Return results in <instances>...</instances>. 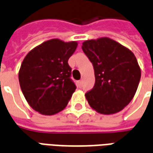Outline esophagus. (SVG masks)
<instances>
[{
  "label": "esophagus",
  "instance_id": "obj_1",
  "mask_svg": "<svg viewBox=\"0 0 153 153\" xmlns=\"http://www.w3.org/2000/svg\"><path fill=\"white\" fill-rule=\"evenodd\" d=\"M79 84L81 86V85L83 84V80H79Z\"/></svg>",
  "mask_w": 153,
  "mask_h": 153
}]
</instances>
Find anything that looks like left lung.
<instances>
[{
  "label": "left lung",
  "mask_w": 153,
  "mask_h": 153,
  "mask_svg": "<svg viewBox=\"0 0 153 153\" xmlns=\"http://www.w3.org/2000/svg\"><path fill=\"white\" fill-rule=\"evenodd\" d=\"M82 49L95 74L94 86L85 93L90 106L104 115L124 109L133 99L141 78L134 53L108 38L85 41Z\"/></svg>",
  "instance_id": "left-lung-1"
}]
</instances>
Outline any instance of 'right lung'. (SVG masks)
Masks as SVG:
<instances>
[{"instance_id": "right-lung-1", "label": "right lung", "mask_w": 153, "mask_h": 153, "mask_svg": "<svg viewBox=\"0 0 153 153\" xmlns=\"http://www.w3.org/2000/svg\"><path fill=\"white\" fill-rule=\"evenodd\" d=\"M76 42L51 39L35 47L22 62L19 81L22 93L36 111L51 115L66 106L76 89L68 60Z\"/></svg>"}]
</instances>
